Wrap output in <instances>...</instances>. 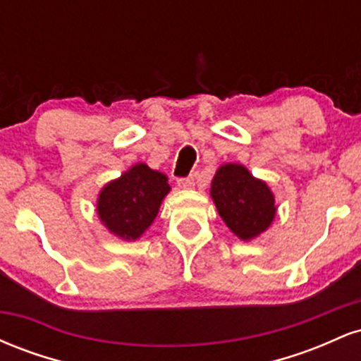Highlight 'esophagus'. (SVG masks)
Here are the masks:
<instances>
[{
    "label": "esophagus",
    "mask_w": 361,
    "mask_h": 361,
    "mask_svg": "<svg viewBox=\"0 0 361 361\" xmlns=\"http://www.w3.org/2000/svg\"><path fill=\"white\" fill-rule=\"evenodd\" d=\"M178 186H180V188H183V190H190V188H193V186H195V180H193V176L181 178V180H178Z\"/></svg>",
    "instance_id": "obj_1"
}]
</instances>
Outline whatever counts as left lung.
Listing matches in <instances>:
<instances>
[{"instance_id":"left-lung-1","label":"left lung","mask_w":361,"mask_h":361,"mask_svg":"<svg viewBox=\"0 0 361 361\" xmlns=\"http://www.w3.org/2000/svg\"><path fill=\"white\" fill-rule=\"evenodd\" d=\"M210 197L222 221L241 241L256 239L275 221L276 204L271 188L239 163L219 166L210 185Z\"/></svg>"}]
</instances>
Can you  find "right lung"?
I'll return each mask as SVG.
<instances>
[{
  "instance_id": "add662e5",
  "label": "right lung",
  "mask_w": 361,
  "mask_h": 361,
  "mask_svg": "<svg viewBox=\"0 0 361 361\" xmlns=\"http://www.w3.org/2000/svg\"><path fill=\"white\" fill-rule=\"evenodd\" d=\"M171 192L168 176L137 163L100 190L97 214L110 234L137 241L154 222L164 197Z\"/></svg>"
}]
</instances>
